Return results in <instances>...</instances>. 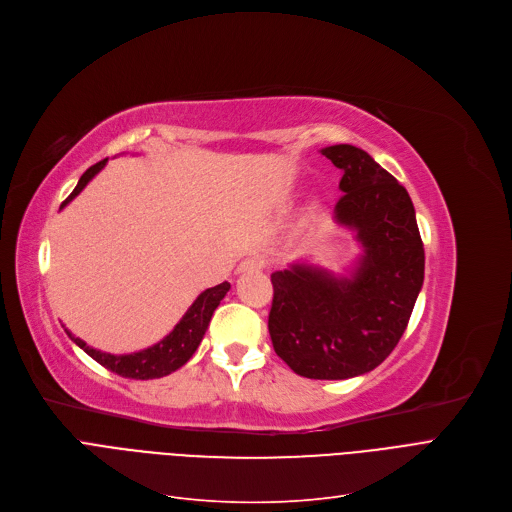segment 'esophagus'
<instances>
[{
  "label": "esophagus",
  "instance_id": "esophagus-1",
  "mask_svg": "<svg viewBox=\"0 0 512 512\" xmlns=\"http://www.w3.org/2000/svg\"><path fill=\"white\" fill-rule=\"evenodd\" d=\"M264 269V262L260 260V258H246V260H241V264H239V273H258V271H262Z\"/></svg>",
  "mask_w": 512,
  "mask_h": 512
}]
</instances>
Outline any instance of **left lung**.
Wrapping results in <instances>:
<instances>
[{"label":"left lung","instance_id":"left-lung-1","mask_svg":"<svg viewBox=\"0 0 512 512\" xmlns=\"http://www.w3.org/2000/svg\"><path fill=\"white\" fill-rule=\"evenodd\" d=\"M321 154L342 181L333 218L360 254L346 275L294 262L271 275L269 333L287 367L308 379H350L392 354L425 277V250L408 191L367 152L348 143Z\"/></svg>","mask_w":512,"mask_h":512}]
</instances>
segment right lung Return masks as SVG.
Instances as JSON below:
<instances>
[{
	"label": "right lung",
	"mask_w": 512,
	"mask_h": 512,
	"mask_svg": "<svg viewBox=\"0 0 512 512\" xmlns=\"http://www.w3.org/2000/svg\"><path fill=\"white\" fill-rule=\"evenodd\" d=\"M106 162H108V158L87 168L83 177L79 179L75 191L70 193L60 208H64L68 202L75 200L79 193L87 187V183L106 166ZM229 289H231V285L225 281L221 285L208 287L206 291H202V294L193 300V304L187 308L183 319L175 325L173 331H170L164 339H160L158 344L145 348V350H139V352H133V354H108L102 350H95V348L87 346L81 337H75L70 331H66V333L72 342H75L83 352H87L95 362H100L102 367H106L108 371H112L120 377L160 379V377H166L170 373H175L177 369H181L183 364L193 356V352L198 350L216 306L221 304V300L227 296Z\"/></svg>",
	"instance_id": "1"
}]
</instances>
